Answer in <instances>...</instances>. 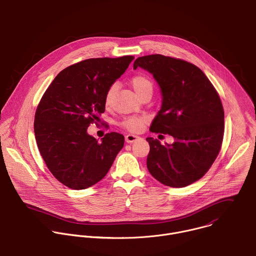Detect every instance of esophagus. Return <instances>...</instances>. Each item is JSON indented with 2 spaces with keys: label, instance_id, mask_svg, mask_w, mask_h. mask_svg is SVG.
Masks as SVG:
<instances>
[{
  "label": "esophagus",
  "instance_id": "esophagus-1",
  "mask_svg": "<svg viewBox=\"0 0 256 256\" xmlns=\"http://www.w3.org/2000/svg\"><path fill=\"white\" fill-rule=\"evenodd\" d=\"M140 138V136H134V134H128L126 136V142L130 144V142H134L136 140H138Z\"/></svg>",
  "mask_w": 256,
  "mask_h": 256
}]
</instances>
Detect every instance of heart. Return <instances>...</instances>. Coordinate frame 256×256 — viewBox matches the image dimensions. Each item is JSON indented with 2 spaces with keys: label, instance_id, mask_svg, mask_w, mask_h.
<instances>
[{
  "label": "heart",
  "instance_id": "b5f03b06",
  "mask_svg": "<svg viewBox=\"0 0 256 256\" xmlns=\"http://www.w3.org/2000/svg\"><path fill=\"white\" fill-rule=\"evenodd\" d=\"M130 84L134 88V92L140 98L146 92H152V88H154L152 82L146 76H142V74L134 76L130 80ZM116 84H112L106 92L104 102L106 106L112 102V96H114V94L116 90ZM146 122V116H130V118H124L120 122V126L130 132H138L142 128Z\"/></svg>",
  "mask_w": 256,
  "mask_h": 256
}]
</instances>
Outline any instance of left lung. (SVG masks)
I'll use <instances>...</instances> for the list:
<instances>
[{
	"label": "left lung",
	"instance_id": "1",
	"mask_svg": "<svg viewBox=\"0 0 256 256\" xmlns=\"http://www.w3.org/2000/svg\"><path fill=\"white\" fill-rule=\"evenodd\" d=\"M136 68L154 76L162 96L150 130L174 138L166 146L146 138L148 170L164 186H188L208 172L220 150L224 132L220 98L204 72L188 62L150 54L138 58Z\"/></svg>",
	"mask_w": 256,
	"mask_h": 256
}]
</instances>
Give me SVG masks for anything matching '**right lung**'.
I'll return each instance as SVG.
<instances>
[{"instance_id": "obj_1", "label": "right lung", "mask_w": 256, "mask_h": 256, "mask_svg": "<svg viewBox=\"0 0 256 256\" xmlns=\"http://www.w3.org/2000/svg\"><path fill=\"white\" fill-rule=\"evenodd\" d=\"M134 58H88L62 70L44 92L34 114L40 154L52 176L80 190L102 180L124 144L118 132L102 142L88 128L104 112L108 88Z\"/></svg>"}]
</instances>
